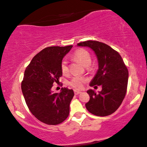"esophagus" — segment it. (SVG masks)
<instances>
[{
	"mask_svg": "<svg viewBox=\"0 0 147 147\" xmlns=\"http://www.w3.org/2000/svg\"><path fill=\"white\" fill-rule=\"evenodd\" d=\"M81 93V91H79V90H74V94H75L76 95L77 94H79Z\"/></svg>",
	"mask_w": 147,
	"mask_h": 147,
	"instance_id": "esophagus-1",
	"label": "esophagus"
}]
</instances>
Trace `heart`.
Instances as JSON below:
<instances>
[{
	"label": "heart",
	"mask_w": 147,
	"mask_h": 147,
	"mask_svg": "<svg viewBox=\"0 0 147 147\" xmlns=\"http://www.w3.org/2000/svg\"><path fill=\"white\" fill-rule=\"evenodd\" d=\"M73 57L74 59L78 60L84 67H88L91 64V56L85 49H78L74 52ZM61 71L65 74L69 73V65H68V62L66 59H63L61 62ZM84 82V79L83 78L80 77V76H74L70 81L69 84L73 87L79 89L83 86Z\"/></svg>",
	"instance_id": "heart-1"
}]
</instances>
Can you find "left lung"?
I'll return each mask as SVG.
<instances>
[{
  "instance_id": "1",
  "label": "left lung",
  "mask_w": 147,
  "mask_h": 147,
  "mask_svg": "<svg viewBox=\"0 0 147 147\" xmlns=\"http://www.w3.org/2000/svg\"><path fill=\"white\" fill-rule=\"evenodd\" d=\"M77 46L89 47L94 52L98 69L90 86H102L98 93L92 89L87 90L90 100L85 105L86 109L98 117L113 114L121 105L127 92L129 71L121 56L109 45L98 41H84L78 43Z\"/></svg>"
}]
</instances>
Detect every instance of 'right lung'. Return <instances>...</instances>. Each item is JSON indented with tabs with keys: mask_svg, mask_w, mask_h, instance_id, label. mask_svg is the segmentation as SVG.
<instances>
[{
	"mask_svg": "<svg viewBox=\"0 0 147 147\" xmlns=\"http://www.w3.org/2000/svg\"><path fill=\"white\" fill-rule=\"evenodd\" d=\"M72 47L44 49L33 57L24 71L21 89L26 105L37 119L47 125H59L69 115L73 90L62 88L60 93H55L52 87L63 75L61 62Z\"/></svg>",
	"mask_w": 147,
	"mask_h": 147,
	"instance_id": "add662e5",
	"label": "right lung"
}]
</instances>
